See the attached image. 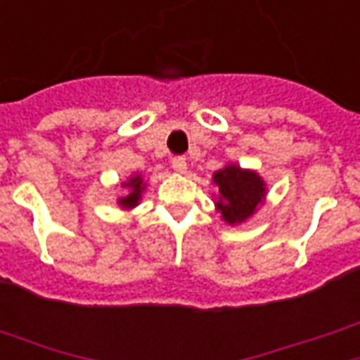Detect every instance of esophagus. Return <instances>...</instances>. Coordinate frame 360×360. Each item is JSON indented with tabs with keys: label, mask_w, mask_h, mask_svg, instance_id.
Here are the masks:
<instances>
[{
	"label": "esophagus",
	"mask_w": 360,
	"mask_h": 360,
	"mask_svg": "<svg viewBox=\"0 0 360 360\" xmlns=\"http://www.w3.org/2000/svg\"><path fill=\"white\" fill-rule=\"evenodd\" d=\"M171 167H173V171H177V173H185L187 171V160L183 155H177V158L171 160Z\"/></svg>",
	"instance_id": "1"
}]
</instances>
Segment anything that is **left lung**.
Returning a JSON list of instances; mask_svg holds the SVG:
<instances>
[{"instance_id":"8db88e82","label":"left lung","mask_w":360,"mask_h":360,"mask_svg":"<svg viewBox=\"0 0 360 360\" xmlns=\"http://www.w3.org/2000/svg\"><path fill=\"white\" fill-rule=\"evenodd\" d=\"M214 185L219 187L217 211L222 214V221L229 224H240L250 219L266 197V183L250 169H242L240 165L229 163L212 175Z\"/></svg>"}]
</instances>
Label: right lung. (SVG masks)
<instances>
[{
    "label": "right lung",
    "mask_w": 360,
    "mask_h": 360,
    "mask_svg": "<svg viewBox=\"0 0 360 360\" xmlns=\"http://www.w3.org/2000/svg\"><path fill=\"white\" fill-rule=\"evenodd\" d=\"M122 187L129 189V193L126 197L118 199V205L122 209H134L138 207V202L141 200V193L146 189V183L141 179V175H131L126 183H122Z\"/></svg>",
    "instance_id": "add662e5"
}]
</instances>
